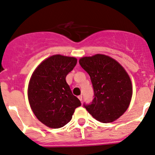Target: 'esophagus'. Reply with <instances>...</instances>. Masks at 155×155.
<instances>
[{
  "label": "esophagus",
  "mask_w": 155,
  "mask_h": 155,
  "mask_svg": "<svg viewBox=\"0 0 155 155\" xmlns=\"http://www.w3.org/2000/svg\"><path fill=\"white\" fill-rule=\"evenodd\" d=\"M78 99H79V100L81 101H82L83 100V96H82V95H80V96H78Z\"/></svg>",
  "instance_id": "obj_1"
}]
</instances>
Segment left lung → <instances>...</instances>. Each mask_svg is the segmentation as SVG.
I'll list each match as a JSON object with an SVG mask.
<instances>
[{
    "mask_svg": "<svg viewBox=\"0 0 155 155\" xmlns=\"http://www.w3.org/2000/svg\"><path fill=\"white\" fill-rule=\"evenodd\" d=\"M81 67L89 74L94 99L85 108L97 121L109 123L122 115L129 107L133 94L130 78L114 58L97 54L79 60Z\"/></svg>",
    "mask_w": 155,
    "mask_h": 155,
    "instance_id": "left-lung-1",
    "label": "left lung"
}]
</instances>
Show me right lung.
I'll use <instances>...</instances> for the list:
<instances>
[{
  "mask_svg": "<svg viewBox=\"0 0 155 155\" xmlns=\"http://www.w3.org/2000/svg\"><path fill=\"white\" fill-rule=\"evenodd\" d=\"M76 64L73 57L52 55L38 66L31 78L28 88L31 107L36 118L50 128L67 124L81 105L66 81Z\"/></svg>",
  "mask_w": 155,
  "mask_h": 155,
  "instance_id": "1",
  "label": "right lung"
}]
</instances>
